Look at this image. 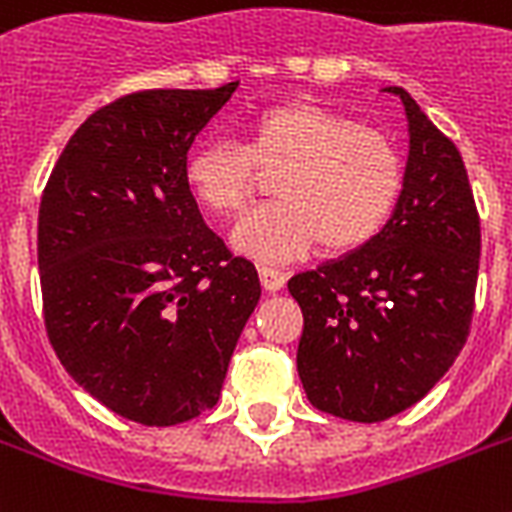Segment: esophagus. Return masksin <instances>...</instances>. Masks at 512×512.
Listing matches in <instances>:
<instances>
[{"label": "esophagus", "instance_id": "1", "mask_svg": "<svg viewBox=\"0 0 512 512\" xmlns=\"http://www.w3.org/2000/svg\"><path fill=\"white\" fill-rule=\"evenodd\" d=\"M257 271H260V281H263V287L268 289V292H279V289L284 287V281H287V273L281 271L279 265L263 263Z\"/></svg>", "mask_w": 512, "mask_h": 512}]
</instances>
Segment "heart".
Returning <instances> with one entry per match:
<instances>
[{
	"label": "heart",
	"mask_w": 512,
	"mask_h": 512,
	"mask_svg": "<svg viewBox=\"0 0 512 512\" xmlns=\"http://www.w3.org/2000/svg\"><path fill=\"white\" fill-rule=\"evenodd\" d=\"M276 175V201L249 212L233 244L257 260H289L319 244L345 255L377 239L406 188L404 156L382 132L319 103L265 108L241 143H204L185 159V185L209 215H236Z\"/></svg>",
	"instance_id": "1"
}]
</instances>
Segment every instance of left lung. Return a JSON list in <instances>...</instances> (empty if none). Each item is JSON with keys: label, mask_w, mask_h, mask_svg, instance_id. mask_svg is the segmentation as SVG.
I'll return each mask as SVG.
<instances>
[{"label": "left lung", "mask_w": 512, "mask_h": 512, "mask_svg": "<svg viewBox=\"0 0 512 512\" xmlns=\"http://www.w3.org/2000/svg\"><path fill=\"white\" fill-rule=\"evenodd\" d=\"M406 188L366 247L289 279L303 311L297 372L316 409L380 422L417 404L470 335L481 220L452 140L404 87Z\"/></svg>", "instance_id": "left-lung-1"}]
</instances>
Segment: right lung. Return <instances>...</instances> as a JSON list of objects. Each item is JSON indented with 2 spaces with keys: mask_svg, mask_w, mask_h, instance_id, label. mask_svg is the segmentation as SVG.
Returning <instances> with one entry per match:
<instances>
[{
  "mask_svg": "<svg viewBox=\"0 0 512 512\" xmlns=\"http://www.w3.org/2000/svg\"><path fill=\"white\" fill-rule=\"evenodd\" d=\"M236 87L116 98L71 135L44 185L36 255L50 345L92 398L140 425L217 404L260 300L255 263L209 231L185 185L193 138Z\"/></svg>",
  "mask_w": 512,
  "mask_h": 512,
  "instance_id": "right-lung-1",
  "label": "right lung"
}]
</instances>
